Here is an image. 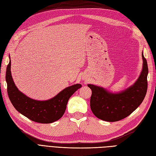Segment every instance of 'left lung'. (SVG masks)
Returning <instances> with one entry per match:
<instances>
[{
    "label": "left lung",
    "mask_w": 156,
    "mask_h": 156,
    "mask_svg": "<svg viewBox=\"0 0 156 156\" xmlns=\"http://www.w3.org/2000/svg\"><path fill=\"white\" fill-rule=\"evenodd\" d=\"M143 68L137 80L121 92L114 93L106 88L88 84L92 90L90 108L99 119L116 122L131 115L143 102L147 91L148 68L142 52Z\"/></svg>",
    "instance_id": "8db88e82"
}]
</instances>
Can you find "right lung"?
<instances>
[{"mask_svg":"<svg viewBox=\"0 0 156 156\" xmlns=\"http://www.w3.org/2000/svg\"><path fill=\"white\" fill-rule=\"evenodd\" d=\"M6 68V81L9 98L16 109L28 119L41 124L59 120L64 114L69 98L82 85L75 84L66 87L48 100H36L22 93L16 86L11 73V60Z\"/></svg>","mask_w":156,"mask_h":156,"instance_id":"add662e5","label":"right lung"}]
</instances>
